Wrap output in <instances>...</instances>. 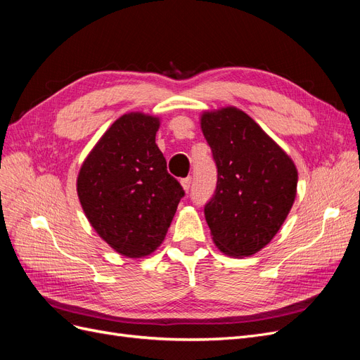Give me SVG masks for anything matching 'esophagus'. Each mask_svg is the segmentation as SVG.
Wrapping results in <instances>:
<instances>
[{
    "label": "esophagus",
    "mask_w": 360,
    "mask_h": 360,
    "mask_svg": "<svg viewBox=\"0 0 360 360\" xmlns=\"http://www.w3.org/2000/svg\"><path fill=\"white\" fill-rule=\"evenodd\" d=\"M191 183H192L191 177H186V179L181 180V186H183V189L186 191V192H189V189H191Z\"/></svg>",
    "instance_id": "esophagus-1"
}]
</instances>
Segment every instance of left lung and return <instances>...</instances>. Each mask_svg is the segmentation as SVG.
Instances as JSON below:
<instances>
[{
    "label": "left lung",
    "mask_w": 360,
    "mask_h": 360,
    "mask_svg": "<svg viewBox=\"0 0 360 360\" xmlns=\"http://www.w3.org/2000/svg\"><path fill=\"white\" fill-rule=\"evenodd\" d=\"M201 130L217 168L214 195L204 207L213 242L226 255H254L287 219L296 198V165L234 106L204 112Z\"/></svg>",
    "instance_id": "1"
}]
</instances>
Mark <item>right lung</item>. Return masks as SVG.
<instances>
[{"instance_id": "right-lung-1", "label": "right lung", "mask_w": 360, "mask_h": 360, "mask_svg": "<svg viewBox=\"0 0 360 360\" xmlns=\"http://www.w3.org/2000/svg\"><path fill=\"white\" fill-rule=\"evenodd\" d=\"M159 126L158 117L143 112L115 120L84 160L76 181L94 231L129 258L147 257L160 246L184 195L156 146Z\"/></svg>"}]
</instances>
